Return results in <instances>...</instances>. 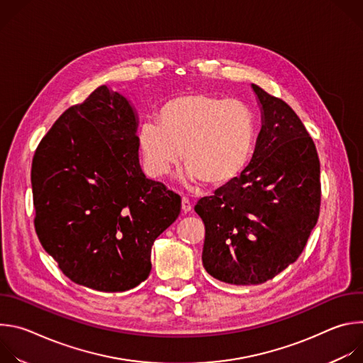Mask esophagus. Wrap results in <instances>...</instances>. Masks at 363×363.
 Segmentation results:
<instances>
[{
	"instance_id": "esophagus-1",
	"label": "esophagus",
	"mask_w": 363,
	"mask_h": 363,
	"mask_svg": "<svg viewBox=\"0 0 363 363\" xmlns=\"http://www.w3.org/2000/svg\"><path fill=\"white\" fill-rule=\"evenodd\" d=\"M191 210H192L191 201H189L186 196H184V198H182V211H184V213H189Z\"/></svg>"
}]
</instances>
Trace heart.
<instances>
[{
    "label": "heart",
    "instance_id": "1",
    "mask_svg": "<svg viewBox=\"0 0 363 363\" xmlns=\"http://www.w3.org/2000/svg\"><path fill=\"white\" fill-rule=\"evenodd\" d=\"M255 136V115L247 103L198 91L165 101L157 125L142 128L139 147L152 177L167 175L182 155L188 179L224 186L245 169Z\"/></svg>",
    "mask_w": 363,
    "mask_h": 363
}]
</instances>
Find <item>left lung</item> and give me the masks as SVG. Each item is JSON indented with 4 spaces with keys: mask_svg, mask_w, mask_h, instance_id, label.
Listing matches in <instances>:
<instances>
[{
    "mask_svg": "<svg viewBox=\"0 0 363 363\" xmlns=\"http://www.w3.org/2000/svg\"><path fill=\"white\" fill-rule=\"evenodd\" d=\"M263 126L250 165L201 198L202 264L214 279L262 284L294 263L320 211V162L313 139L280 97L252 84Z\"/></svg>",
    "mask_w": 363,
    "mask_h": 363,
    "instance_id": "8db88e82",
    "label": "left lung"
}]
</instances>
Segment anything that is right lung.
<instances>
[{
	"label": "right lung",
	"mask_w": 363,
	"mask_h": 363,
	"mask_svg": "<svg viewBox=\"0 0 363 363\" xmlns=\"http://www.w3.org/2000/svg\"><path fill=\"white\" fill-rule=\"evenodd\" d=\"M138 119L106 86L69 108L38 143L31 185L43 248L76 284L126 291L147 279L150 248L181 196L139 165Z\"/></svg>",
	"instance_id": "add662e5"
}]
</instances>
